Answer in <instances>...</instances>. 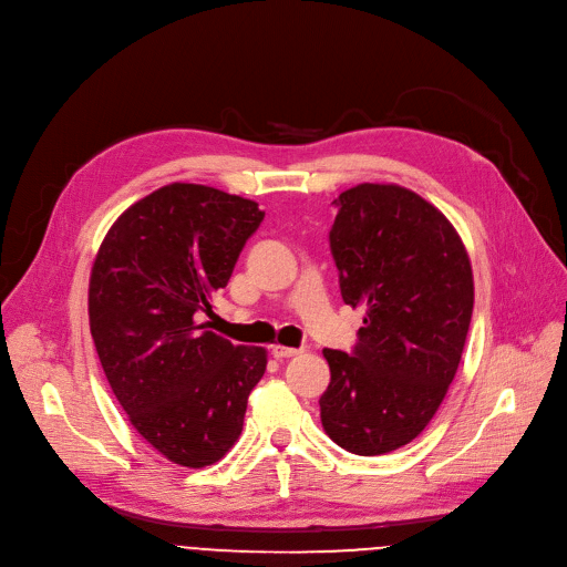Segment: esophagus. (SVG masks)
Segmentation results:
<instances>
[{
  "label": "esophagus",
  "mask_w": 567,
  "mask_h": 567,
  "mask_svg": "<svg viewBox=\"0 0 567 567\" xmlns=\"http://www.w3.org/2000/svg\"><path fill=\"white\" fill-rule=\"evenodd\" d=\"M305 350L302 348H286V346H272V357L275 359H290V357H297L302 354Z\"/></svg>",
  "instance_id": "obj_1"
}]
</instances>
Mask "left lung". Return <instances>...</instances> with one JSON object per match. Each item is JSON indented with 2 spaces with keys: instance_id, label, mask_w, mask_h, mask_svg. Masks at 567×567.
Here are the masks:
<instances>
[{
  "instance_id": "1",
  "label": "left lung",
  "mask_w": 567,
  "mask_h": 567,
  "mask_svg": "<svg viewBox=\"0 0 567 567\" xmlns=\"http://www.w3.org/2000/svg\"><path fill=\"white\" fill-rule=\"evenodd\" d=\"M329 245L343 302L363 307L354 352L324 348L327 435L357 455L410 444L440 410L474 311L472 260L446 215L395 183L334 198Z\"/></svg>"
}]
</instances>
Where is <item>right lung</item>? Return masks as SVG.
<instances>
[{
    "instance_id": "right-lung-1",
    "label": "right lung",
    "mask_w": 567,
    "mask_h": 567,
    "mask_svg": "<svg viewBox=\"0 0 567 567\" xmlns=\"http://www.w3.org/2000/svg\"><path fill=\"white\" fill-rule=\"evenodd\" d=\"M262 217L251 198L172 183L132 204L93 260L97 359L132 427L181 467H208L238 442L268 365V350L204 322Z\"/></svg>"
}]
</instances>
